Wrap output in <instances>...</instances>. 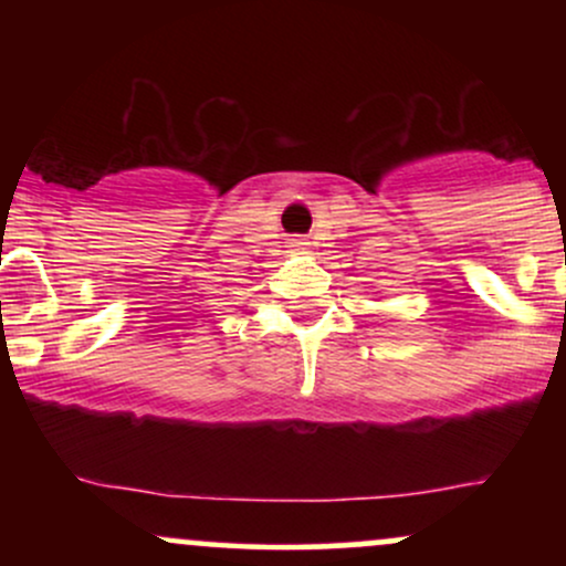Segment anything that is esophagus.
<instances>
[{
	"mask_svg": "<svg viewBox=\"0 0 566 566\" xmlns=\"http://www.w3.org/2000/svg\"><path fill=\"white\" fill-rule=\"evenodd\" d=\"M292 250L305 252V250H308V242H305V239H292Z\"/></svg>",
	"mask_w": 566,
	"mask_h": 566,
	"instance_id": "34e87169",
	"label": "esophagus"
}]
</instances>
